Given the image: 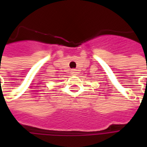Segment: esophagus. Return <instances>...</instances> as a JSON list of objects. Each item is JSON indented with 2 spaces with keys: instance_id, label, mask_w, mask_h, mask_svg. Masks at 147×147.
<instances>
[{
  "instance_id": "1",
  "label": "esophagus",
  "mask_w": 147,
  "mask_h": 147,
  "mask_svg": "<svg viewBox=\"0 0 147 147\" xmlns=\"http://www.w3.org/2000/svg\"><path fill=\"white\" fill-rule=\"evenodd\" d=\"M77 73L76 69H71V74H75Z\"/></svg>"
}]
</instances>
